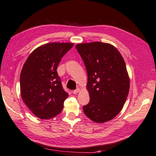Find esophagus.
<instances>
[{
    "mask_svg": "<svg viewBox=\"0 0 156 156\" xmlns=\"http://www.w3.org/2000/svg\"><path fill=\"white\" fill-rule=\"evenodd\" d=\"M79 91H80V89H79V88H77V89L73 90V94H77L79 92Z\"/></svg>",
    "mask_w": 156,
    "mask_h": 156,
    "instance_id": "34e87169",
    "label": "esophagus"
}]
</instances>
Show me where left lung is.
I'll return each mask as SVG.
<instances>
[{
    "instance_id": "obj_1",
    "label": "left lung",
    "mask_w": 156,
    "mask_h": 156,
    "mask_svg": "<svg viewBox=\"0 0 156 156\" xmlns=\"http://www.w3.org/2000/svg\"><path fill=\"white\" fill-rule=\"evenodd\" d=\"M76 49L87 73L90 102L83 107L86 115L96 123L113 119L122 111L130 90L124 58L109 43H79Z\"/></svg>"
}]
</instances>
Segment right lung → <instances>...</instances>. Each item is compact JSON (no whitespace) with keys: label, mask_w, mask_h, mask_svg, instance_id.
<instances>
[{"label":"right lung","mask_w":156,"mask_h":156,"mask_svg":"<svg viewBox=\"0 0 156 156\" xmlns=\"http://www.w3.org/2000/svg\"><path fill=\"white\" fill-rule=\"evenodd\" d=\"M74 44L46 43L35 49L26 60L20 74L23 101L35 116L48 119L56 116L69 96L58 75V64Z\"/></svg>","instance_id":"1"}]
</instances>
